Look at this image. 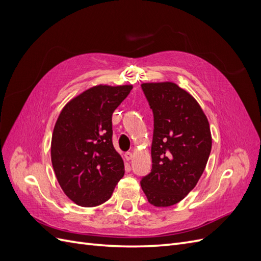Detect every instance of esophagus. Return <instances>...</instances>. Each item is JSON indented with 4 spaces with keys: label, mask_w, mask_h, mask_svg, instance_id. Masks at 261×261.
Masks as SVG:
<instances>
[{
    "label": "esophagus",
    "mask_w": 261,
    "mask_h": 261,
    "mask_svg": "<svg viewBox=\"0 0 261 261\" xmlns=\"http://www.w3.org/2000/svg\"><path fill=\"white\" fill-rule=\"evenodd\" d=\"M133 156H134V154H133L132 152H129V151L125 153V158H126V160H128V161H129V160H132V159H133Z\"/></svg>",
    "instance_id": "1"
}]
</instances>
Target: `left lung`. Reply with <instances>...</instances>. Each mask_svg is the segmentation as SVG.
Returning a JSON list of instances; mask_svg holds the SVG:
<instances>
[{
  "mask_svg": "<svg viewBox=\"0 0 261 261\" xmlns=\"http://www.w3.org/2000/svg\"><path fill=\"white\" fill-rule=\"evenodd\" d=\"M153 112L152 169L140 185L155 207L173 206L192 191L208 162L207 116L193 96L170 82L141 85Z\"/></svg>",
  "mask_w": 261,
  "mask_h": 261,
  "instance_id": "obj_1",
  "label": "left lung"
}]
</instances>
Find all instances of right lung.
Here are the masks:
<instances>
[{
    "instance_id": "1",
    "label": "right lung",
    "mask_w": 261,
    "mask_h": 261,
    "mask_svg": "<svg viewBox=\"0 0 261 261\" xmlns=\"http://www.w3.org/2000/svg\"><path fill=\"white\" fill-rule=\"evenodd\" d=\"M132 85H98L63 108L55 123L51 160L68 198L82 207L106 202L124 175V162L112 143V114Z\"/></svg>"
}]
</instances>
